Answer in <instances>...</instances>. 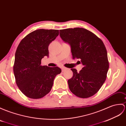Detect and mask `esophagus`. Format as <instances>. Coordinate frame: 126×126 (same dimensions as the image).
<instances>
[{"mask_svg": "<svg viewBox=\"0 0 126 126\" xmlns=\"http://www.w3.org/2000/svg\"><path fill=\"white\" fill-rule=\"evenodd\" d=\"M65 70H66V68H64V67H63V68H62V70L63 72H64V71H65Z\"/></svg>", "mask_w": 126, "mask_h": 126, "instance_id": "34e87169", "label": "esophagus"}]
</instances>
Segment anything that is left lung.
I'll list each match as a JSON object with an SVG mask.
<instances>
[{
    "mask_svg": "<svg viewBox=\"0 0 126 126\" xmlns=\"http://www.w3.org/2000/svg\"><path fill=\"white\" fill-rule=\"evenodd\" d=\"M60 35L71 46L73 59H80L84 66L79 72L76 69H71L73 76L68 80L70 90L79 98L93 96L106 80L109 68L103 42L92 32L83 28L61 30Z\"/></svg>",
    "mask_w": 126,
    "mask_h": 126,
    "instance_id": "8db88e82",
    "label": "left lung"
}]
</instances>
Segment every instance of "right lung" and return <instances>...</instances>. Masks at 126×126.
<instances>
[{"label":"right lung","mask_w":126,"mask_h":126,"mask_svg":"<svg viewBox=\"0 0 126 126\" xmlns=\"http://www.w3.org/2000/svg\"><path fill=\"white\" fill-rule=\"evenodd\" d=\"M59 34V30L40 29L31 32L21 41L15 54L13 72L17 87L31 99L43 98L50 91L57 66H42L41 60L49 56L48 47Z\"/></svg>","instance_id":"obj_1"}]
</instances>
